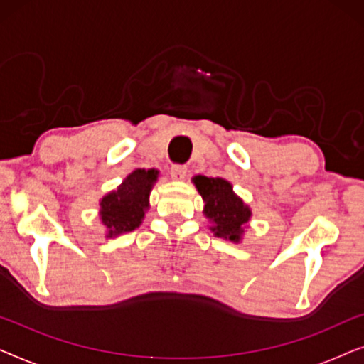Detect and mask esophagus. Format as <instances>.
Here are the masks:
<instances>
[{"label": "esophagus", "instance_id": "obj_1", "mask_svg": "<svg viewBox=\"0 0 364 364\" xmlns=\"http://www.w3.org/2000/svg\"><path fill=\"white\" fill-rule=\"evenodd\" d=\"M171 176L172 178H176V181H182V178L187 176V167L182 166V164H172Z\"/></svg>", "mask_w": 364, "mask_h": 364}]
</instances>
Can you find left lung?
<instances>
[{
	"label": "left lung",
	"instance_id": "obj_1",
	"mask_svg": "<svg viewBox=\"0 0 364 364\" xmlns=\"http://www.w3.org/2000/svg\"><path fill=\"white\" fill-rule=\"evenodd\" d=\"M197 191L205 202V215L213 222L212 230L217 237L232 242L240 240L242 225L250 218V208L232 192V186L223 178L197 176L193 178Z\"/></svg>",
	"mask_w": 364,
	"mask_h": 364
}]
</instances>
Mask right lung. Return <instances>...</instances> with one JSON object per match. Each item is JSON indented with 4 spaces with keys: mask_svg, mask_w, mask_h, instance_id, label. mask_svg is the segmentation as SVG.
Instances as JSON below:
<instances>
[{
    "mask_svg": "<svg viewBox=\"0 0 364 364\" xmlns=\"http://www.w3.org/2000/svg\"><path fill=\"white\" fill-rule=\"evenodd\" d=\"M157 181V171L137 168L122 186L101 200V218L109 228V235L132 232L141 225L144 212L149 207V193Z\"/></svg>",
    "mask_w": 364,
    "mask_h": 364,
    "instance_id": "1",
    "label": "right lung"
}]
</instances>
